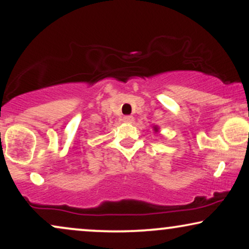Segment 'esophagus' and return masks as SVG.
Here are the masks:
<instances>
[{
    "mask_svg": "<svg viewBox=\"0 0 249 249\" xmlns=\"http://www.w3.org/2000/svg\"><path fill=\"white\" fill-rule=\"evenodd\" d=\"M124 121L125 124H132L134 122V117H131V115H124Z\"/></svg>",
    "mask_w": 249,
    "mask_h": 249,
    "instance_id": "34e87169",
    "label": "esophagus"
}]
</instances>
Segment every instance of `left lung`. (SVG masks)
Masks as SVG:
<instances>
[{
  "label": "left lung",
  "mask_w": 249,
  "mask_h": 249,
  "mask_svg": "<svg viewBox=\"0 0 249 249\" xmlns=\"http://www.w3.org/2000/svg\"><path fill=\"white\" fill-rule=\"evenodd\" d=\"M154 130H155V132H156V131H159V128L156 127V125H155V127H154Z\"/></svg>",
  "instance_id": "8db88e82"
}]
</instances>
